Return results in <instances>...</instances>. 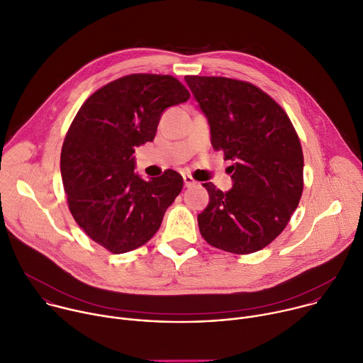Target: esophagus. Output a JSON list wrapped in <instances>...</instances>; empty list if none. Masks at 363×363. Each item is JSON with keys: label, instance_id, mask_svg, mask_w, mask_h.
<instances>
[{"label": "esophagus", "instance_id": "obj_1", "mask_svg": "<svg viewBox=\"0 0 363 363\" xmlns=\"http://www.w3.org/2000/svg\"><path fill=\"white\" fill-rule=\"evenodd\" d=\"M184 184H185V186H186V188H189V186L195 185V184H196V181H195L191 175H184Z\"/></svg>", "mask_w": 363, "mask_h": 363}]
</instances>
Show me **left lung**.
Listing matches in <instances>:
<instances>
[{"label": "left lung", "mask_w": 363, "mask_h": 363, "mask_svg": "<svg viewBox=\"0 0 363 363\" xmlns=\"http://www.w3.org/2000/svg\"><path fill=\"white\" fill-rule=\"evenodd\" d=\"M185 82L208 121L211 145L231 161L233 188L210 194L198 214L203 240L220 250L250 254L269 245L287 225L303 192V152L280 105L251 83L206 76Z\"/></svg>", "instance_id": "obj_1"}]
</instances>
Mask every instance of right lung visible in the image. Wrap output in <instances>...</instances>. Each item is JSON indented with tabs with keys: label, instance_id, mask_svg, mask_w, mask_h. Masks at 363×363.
Segmentation results:
<instances>
[{
	"label": "right lung",
	"instance_id": "obj_1",
	"mask_svg": "<svg viewBox=\"0 0 363 363\" xmlns=\"http://www.w3.org/2000/svg\"><path fill=\"white\" fill-rule=\"evenodd\" d=\"M189 99L172 76L129 74L94 91L66 135L60 169L69 208L97 244L122 254L146 244L184 186L168 169L145 181L135 147L152 142L165 109Z\"/></svg>",
	"mask_w": 363,
	"mask_h": 363
}]
</instances>
